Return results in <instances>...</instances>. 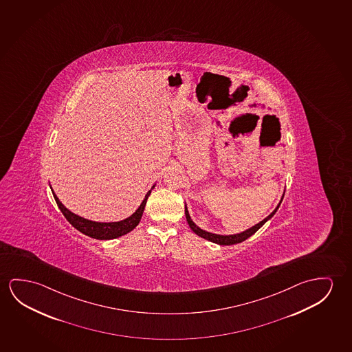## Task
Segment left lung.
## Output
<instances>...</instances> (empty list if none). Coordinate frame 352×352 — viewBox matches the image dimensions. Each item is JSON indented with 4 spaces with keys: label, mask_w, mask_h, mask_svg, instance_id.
<instances>
[{
    "label": "left lung",
    "mask_w": 352,
    "mask_h": 352,
    "mask_svg": "<svg viewBox=\"0 0 352 352\" xmlns=\"http://www.w3.org/2000/svg\"><path fill=\"white\" fill-rule=\"evenodd\" d=\"M283 197H284V195L281 196L280 202L276 206V210L272 212L270 216L265 217L263 221H261L260 223H257L256 226L250 228L248 230H245L243 233L234 234V235H219V234H213L210 233V232H206V230H202L201 228L196 226L195 223L192 222V219H191V217H190L189 214V211H188V208H186V205H185V217H186V221H188V224H189V227L191 228V230H192L194 233L197 234L201 238L206 239V240H208V241H211V243H218V245H234V243H243V240L249 239L250 236L254 235L267 221H270L272 217L274 216L276 212L278 211L281 201H283Z\"/></svg>",
    "instance_id": "obj_1"
}]
</instances>
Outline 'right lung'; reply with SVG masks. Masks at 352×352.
Segmentation results:
<instances>
[{
	"instance_id": "obj_1",
	"label": "right lung",
	"mask_w": 352,
	"mask_h": 352,
	"mask_svg": "<svg viewBox=\"0 0 352 352\" xmlns=\"http://www.w3.org/2000/svg\"><path fill=\"white\" fill-rule=\"evenodd\" d=\"M153 188H155V185L152 186L151 190ZM51 190H52V188H51ZM151 190L147 191L145 199L141 202L139 208L131 216L125 218L123 221L111 223L94 222V221H89V219H85L82 217L74 214L73 212L69 211L68 208H65V206L62 205V202L58 200V197L56 196L54 191H52V194H54L56 204L58 206L60 212L63 213L65 219L71 223L76 230H79L80 233L85 234L90 238L98 239V240H111V239L119 238L122 235L129 233L139 224L141 216H142L144 210H145V206H146L147 199L151 194Z\"/></svg>"
}]
</instances>
